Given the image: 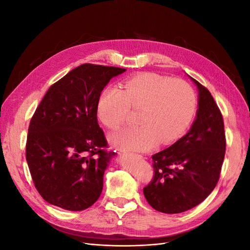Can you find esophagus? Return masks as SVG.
<instances>
[{
	"label": "esophagus",
	"mask_w": 250,
	"mask_h": 250,
	"mask_svg": "<svg viewBox=\"0 0 250 250\" xmlns=\"http://www.w3.org/2000/svg\"><path fill=\"white\" fill-rule=\"evenodd\" d=\"M123 154H133V153H129V152H125V151H122Z\"/></svg>",
	"instance_id": "34e87169"
}]
</instances>
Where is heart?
Segmentation results:
<instances>
[{"label":"heart","instance_id":"obj_1","mask_svg":"<svg viewBox=\"0 0 250 250\" xmlns=\"http://www.w3.org/2000/svg\"><path fill=\"white\" fill-rule=\"evenodd\" d=\"M196 108L193 87L183 79H171L154 73H143L127 79L121 88H105L99 99L98 112L110 129H118L140 110L139 126L127 127L110 137L119 148L147 151L177 140L191 123Z\"/></svg>","mask_w":250,"mask_h":250}]
</instances>
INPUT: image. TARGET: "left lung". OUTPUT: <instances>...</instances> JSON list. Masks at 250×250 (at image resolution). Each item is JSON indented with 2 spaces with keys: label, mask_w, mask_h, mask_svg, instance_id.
<instances>
[{
  "label": "left lung",
  "mask_w": 250,
  "mask_h": 250,
  "mask_svg": "<svg viewBox=\"0 0 250 250\" xmlns=\"http://www.w3.org/2000/svg\"><path fill=\"white\" fill-rule=\"evenodd\" d=\"M199 90L198 110L188 131L152 155L153 178L143 188L148 203L166 214L198 206L220 177L226 140L222 113L209 90L191 77Z\"/></svg>",
  "instance_id": "obj_1"
}]
</instances>
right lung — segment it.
I'll list each match as a JSON object with an SVG mask.
<instances>
[{"label":"right lung","mask_w":250,"mask_h":250,"mask_svg":"<svg viewBox=\"0 0 250 250\" xmlns=\"http://www.w3.org/2000/svg\"><path fill=\"white\" fill-rule=\"evenodd\" d=\"M84 63L52 84L30 121L26 160L36 190L53 206L83 210L100 197L115 152L98 124L100 95L125 72Z\"/></svg>","instance_id":"add662e5"}]
</instances>
